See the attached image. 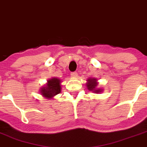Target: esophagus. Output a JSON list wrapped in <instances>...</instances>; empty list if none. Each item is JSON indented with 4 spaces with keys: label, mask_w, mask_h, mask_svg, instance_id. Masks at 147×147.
<instances>
[{
    "label": "esophagus",
    "mask_w": 147,
    "mask_h": 147,
    "mask_svg": "<svg viewBox=\"0 0 147 147\" xmlns=\"http://www.w3.org/2000/svg\"><path fill=\"white\" fill-rule=\"evenodd\" d=\"M71 76L72 77V78H76L77 76H78V73H77L76 72H71Z\"/></svg>",
    "instance_id": "esophagus-1"
}]
</instances>
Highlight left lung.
Returning <instances> with one entry per match:
<instances>
[{
    "label": "left lung",
    "mask_w": 147,
    "mask_h": 147,
    "mask_svg": "<svg viewBox=\"0 0 147 147\" xmlns=\"http://www.w3.org/2000/svg\"><path fill=\"white\" fill-rule=\"evenodd\" d=\"M98 86V82H97L96 78H88L87 80L86 86L87 88L90 91H93L96 94H98L102 91V89H99L97 88Z\"/></svg>",
    "instance_id": "8db88e82"
}]
</instances>
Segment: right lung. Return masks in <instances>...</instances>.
<instances>
[{"mask_svg": "<svg viewBox=\"0 0 147 147\" xmlns=\"http://www.w3.org/2000/svg\"><path fill=\"white\" fill-rule=\"evenodd\" d=\"M61 80L57 78H53L48 80L46 86L40 88L41 95L46 98H53L61 92Z\"/></svg>", "mask_w": 147, "mask_h": 147, "instance_id": "right-lung-1", "label": "right lung"}]
</instances>
